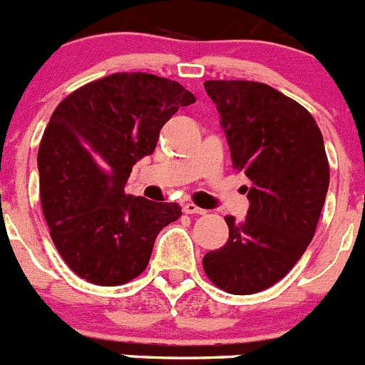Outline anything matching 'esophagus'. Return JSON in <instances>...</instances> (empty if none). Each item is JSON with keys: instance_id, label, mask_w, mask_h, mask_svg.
Listing matches in <instances>:
<instances>
[{"instance_id": "obj_1", "label": "esophagus", "mask_w": 365, "mask_h": 365, "mask_svg": "<svg viewBox=\"0 0 365 365\" xmlns=\"http://www.w3.org/2000/svg\"><path fill=\"white\" fill-rule=\"evenodd\" d=\"M182 210H185V214H197V215L206 214L205 208H199V206H195L193 202H186V205L182 206Z\"/></svg>"}]
</instances>
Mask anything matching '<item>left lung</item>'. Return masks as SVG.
I'll use <instances>...</instances> for the list:
<instances>
[{
	"label": "left lung",
	"instance_id": "obj_1",
	"mask_svg": "<svg viewBox=\"0 0 365 365\" xmlns=\"http://www.w3.org/2000/svg\"><path fill=\"white\" fill-rule=\"evenodd\" d=\"M232 166L250 186L245 221L227 215L228 241L205 254L212 283L254 294L279 282L312 241L329 188L322 131L307 109L274 87L247 80H208Z\"/></svg>",
	"mask_w": 365,
	"mask_h": 365
}]
</instances>
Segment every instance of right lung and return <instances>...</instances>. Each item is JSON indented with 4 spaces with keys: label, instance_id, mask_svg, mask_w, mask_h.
Instances as JSON below:
<instances>
[{
    "label": "right lung",
    "instance_id": "obj_1",
    "mask_svg": "<svg viewBox=\"0 0 365 365\" xmlns=\"http://www.w3.org/2000/svg\"><path fill=\"white\" fill-rule=\"evenodd\" d=\"M195 96L148 73L87 83L54 109L38 150L40 197L58 252L95 285L143 274L155 237L180 217L177 202L125 193L131 168L153 153L160 128Z\"/></svg>",
    "mask_w": 365,
    "mask_h": 365
}]
</instances>
